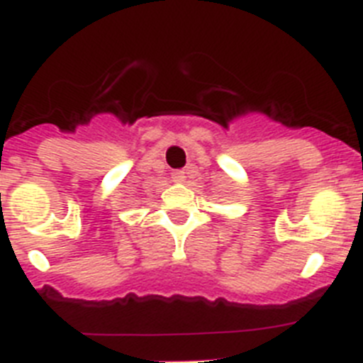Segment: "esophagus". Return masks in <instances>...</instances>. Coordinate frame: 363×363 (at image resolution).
<instances>
[{
	"instance_id": "obj_1",
	"label": "esophagus",
	"mask_w": 363,
	"mask_h": 363,
	"mask_svg": "<svg viewBox=\"0 0 363 363\" xmlns=\"http://www.w3.org/2000/svg\"><path fill=\"white\" fill-rule=\"evenodd\" d=\"M172 182H178V184H182V182H185V171H174L171 174Z\"/></svg>"
}]
</instances>
